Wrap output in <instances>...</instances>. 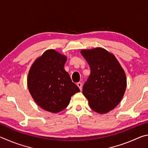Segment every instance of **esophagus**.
I'll list each match as a JSON object with an SVG mask.
<instances>
[{"instance_id":"obj_1","label":"esophagus","mask_w":148,"mask_h":148,"mask_svg":"<svg viewBox=\"0 0 148 148\" xmlns=\"http://www.w3.org/2000/svg\"><path fill=\"white\" fill-rule=\"evenodd\" d=\"M77 86H78L79 88V89H80V90H82V83L81 82H77Z\"/></svg>"}]
</instances>
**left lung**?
I'll return each instance as SVG.
<instances>
[{
  "instance_id": "obj_1",
  "label": "left lung",
  "mask_w": 148,
  "mask_h": 148,
  "mask_svg": "<svg viewBox=\"0 0 148 148\" xmlns=\"http://www.w3.org/2000/svg\"><path fill=\"white\" fill-rule=\"evenodd\" d=\"M90 67L82 94L90 107L99 114H105L117 106L125 94L126 75L113 54L101 47L81 51Z\"/></svg>"
}]
</instances>
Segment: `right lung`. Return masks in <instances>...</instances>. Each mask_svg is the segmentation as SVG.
<instances>
[{
	"label": "right lung",
	"mask_w": 148,
	"mask_h": 148,
	"mask_svg": "<svg viewBox=\"0 0 148 148\" xmlns=\"http://www.w3.org/2000/svg\"><path fill=\"white\" fill-rule=\"evenodd\" d=\"M66 56L49 49L34 62L27 78L33 99L43 110L57 113L69 105L71 97L80 90L64 69Z\"/></svg>",
	"instance_id": "right-lung-1"
}]
</instances>
